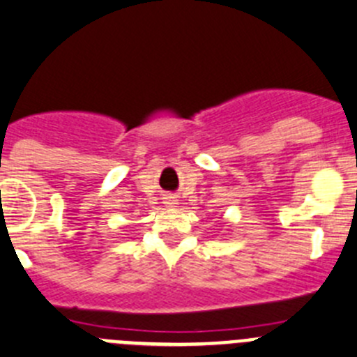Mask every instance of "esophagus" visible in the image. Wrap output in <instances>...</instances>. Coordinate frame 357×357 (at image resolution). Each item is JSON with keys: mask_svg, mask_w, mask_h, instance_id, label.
<instances>
[{"mask_svg": "<svg viewBox=\"0 0 357 357\" xmlns=\"http://www.w3.org/2000/svg\"><path fill=\"white\" fill-rule=\"evenodd\" d=\"M165 204H167V206H174L176 199H174V197H167V200H165Z\"/></svg>", "mask_w": 357, "mask_h": 357, "instance_id": "1", "label": "esophagus"}]
</instances>
